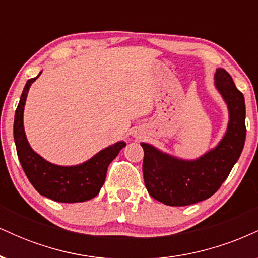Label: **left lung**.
Listing matches in <instances>:
<instances>
[{
	"label": "left lung",
	"instance_id": "8db88e82",
	"mask_svg": "<svg viewBox=\"0 0 258 258\" xmlns=\"http://www.w3.org/2000/svg\"><path fill=\"white\" fill-rule=\"evenodd\" d=\"M215 80L229 109L227 133L215 149L194 161H185L141 143L147 190L165 205L186 206L209 199L229 176L242 152L246 138L244 94L224 69L216 70Z\"/></svg>",
	"mask_w": 258,
	"mask_h": 258
}]
</instances>
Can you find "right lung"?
<instances>
[{
    "label": "right lung",
    "instance_id": "add662e5",
    "mask_svg": "<svg viewBox=\"0 0 258 258\" xmlns=\"http://www.w3.org/2000/svg\"><path fill=\"white\" fill-rule=\"evenodd\" d=\"M38 75L26 81L14 115L13 133L18 158L28 179L43 197L59 203H81L90 200L98 195L104 184L109 164L116 158L120 150L125 148L126 143L117 142L78 166H57L41 158L29 146L23 126L26 96Z\"/></svg>",
    "mask_w": 258,
    "mask_h": 258
}]
</instances>
